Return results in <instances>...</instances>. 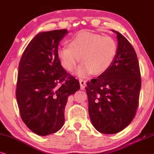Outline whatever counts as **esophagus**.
<instances>
[{
  "instance_id": "1",
  "label": "esophagus",
  "mask_w": 154,
  "mask_h": 154,
  "mask_svg": "<svg viewBox=\"0 0 154 154\" xmlns=\"http://www.w3.org/2000/svg\"><path fill=\"white\" fill-rule=\"evenodd\" d=\"M79 84H80V87L82 89H84L85 87V85H86V82L85 80H83V79H80L79 80Z\"/></svg>"
}]
</instances>
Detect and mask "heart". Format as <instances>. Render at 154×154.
Segmentation results:
<instances>
[{
  "label": "heart",
  "instance_id": "1",
  "mask_svg": "<svg viewBox=\"0 0 154 154\" xmlns=\"http://www.w3.org/2000/svg\"><path fill=\"white\" fill-rule=\"evenodd\" d=\"M69 45L58 48L57 53L66 70L75 69L79 60L82 64L77 71L79 77L102 74L112 66L117 53L115 40L107 35L80 31L68 40Z\"/></svg>",
  "mask_w": 154,
  "mask_h": 154
}]
</instances>
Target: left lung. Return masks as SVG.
Listing matches in <instances>:
<instances>
[{"instance_id": "1", "label": "left lung", "mask_w": 154, "mask_h": 154, "mask_svg": "<svg viewBox=\"0 0 154 154\" xmlns=\"http://www.w3.org/2000/svg\"><path fill=\"white\" fill-rule=\"evenodd\" d=\"M117 53L114 63L96 79L87 82L85 90L89 114L97 131L114 134L132 122L137 112L141 80L137 53L118 31Z\"/></svg>"}]
</instances>
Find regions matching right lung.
<instances>
[{
    "mask_svg": "<svg viewBox=\"0 0 154 154\" xmlns=\"http://www.w3.org/2000/svg\"><path fill=\"white\" fill-rule=\"evenodd\" d=\"M67 29L42 32L25 48L18 66L16 99L23 122L39 136L55 133L65 123L68 97L80 89L57 57Z\"/></svg>",
    "mask_w": 154,
    "mask_h": 154,
    "instance_id": "obj_1",
    "label": "right lung"
}]
</instances>
